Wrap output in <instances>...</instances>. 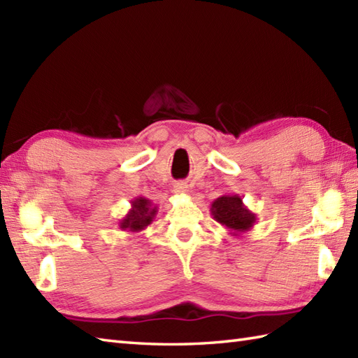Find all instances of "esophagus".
Wrapping results in <instances>:
<instances>
[{"mask_svg": "<svg viewBox=\"0 0 358 358\" xmlns=\"http://www.w3.org/2000/svg\"><path fill=\"white\" fill-rule=\"evenodd\" d=\"M173 192L175 194H187L189 192L187 185L186 183H177L173 186Z\"/></svg>", "mask_w": 358, "mask_h": 358, "instance_id": "esophagus-1", "label": "esophagus"}]
</instances>
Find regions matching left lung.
Here are the masks:
<instances>
[{"instance_id":"8db88e82","label":"left lung","mask_w":358,"mask_h":358,"mask_svg":"<svg viewBox=\"0 0 358 358\" xmlns=\"http://www.w3.org/2000/svg\"><path fill=\"white\" fill-rule=\"evenodd\" d=\"M210 215L232 235H240L250 231L257 222V215L243 204L238 194H224L218 196L210 204Z\"/></svg>"}]
</instances>
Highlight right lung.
Segmentation results:
<instances>
[{"mask_svg": "<svg viewBox=\"0 0 358 358\" xmlns=\"http://www.w3.org/2000/svg\"><path fill=\"white\" fill-rule=\"evenodd\" d=\"M158 208L146 196H136L131 201V209L120 220L118 227L126 232H141L152 224Z\"/></svg>", "mask_w": 358, "mask_h": 358, "instance_id": "right-lung-1", "label": "right lung"}]
</instances>
